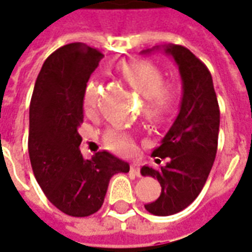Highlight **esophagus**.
Returning a JSON list of instances; mask_svg holds the SVG:
<instances>
[{"instance_id": "34e87169", "label": "esophagus", "mask_w": 252, "mask_h": 252, "mask_svg": "<svg viewBox=\"0 0 252 252\" xmlns=\"http://www.w3.org/2000/svg\"><path fill=\"white\" fill-rule=\"evenodd\" d=\"M130 172H131L133 174H135V176H141V173H139L138 162H133V164H131V166H130Z\"/></svg>"}]
</instances>
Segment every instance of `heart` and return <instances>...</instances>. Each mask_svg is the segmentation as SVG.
<instances>
[{
	"mask_svg": "<svg viewBox=\"0 0 252 252\" xmlns=\"http://www.w3.org/2000/svg\"><path fill=\"white\" fill-rule=\"evenodd\" d=\"M118 71L125 82L146 99L145 113L149 118H162L173 110L179 93L173 86H165L164 73L158 67L145 60H133L121 64ZM99 100V86L95 80H91L83 96V107L87 115H94L98 111ZM104 142L118 153L128 154L134 150V139L124 131L110 130L104 135Z\"/></svg>",
	"mask_w": 252,
	"mask_h": 252,
	"instance_id": "1",
	"label": "heart"
}]
</instances>
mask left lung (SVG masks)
Here are the masks:
<instances>
[{
	"label": "left lung",
	"instance_id": "8db88e82",
	"mask_svg": "<svg viewBox=\"0 0 252 252\" xmlns=\"http://www.w3.org/2000/svg\"><path fill=\"white\" fill-rule=\"evenodd\" d=\"M157 49L159 47L142 53ZM162 49L179 67L183 98L177 118L152 154L158 158L168 157L169 162L158 169L145 165L141 174L158 180L161 185L159 197L146 204V211L169 216L193 203L208 179L218 150L220 111L212 76L205 64L183 45L168 44Z\"/></svg>",
	"mask_w": 252,
	"mask_h": 252
}]
</instances>
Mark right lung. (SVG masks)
<instances>
[{"mask_svg": "<svg viewBox=\"0 0 252 252\" xmlns=\"http://www.w3.org/2000/svg\"><path fill=\"white\" fill-rule=\"evenodd\" d=\"M102 58L83 43L56 49L44 62L29 106L28 150L34 177L47 199L75 218L99 211L110 179L130 170L127 162L108 152L84 159L79 150L84 91Z\"/></svg>", "mask_w": 252, "mask_h": 252, "instance_id": "obj_1", "label": "right lung"}]
</instances>
